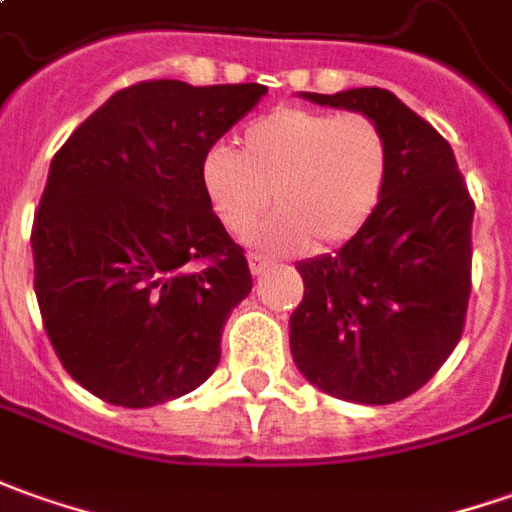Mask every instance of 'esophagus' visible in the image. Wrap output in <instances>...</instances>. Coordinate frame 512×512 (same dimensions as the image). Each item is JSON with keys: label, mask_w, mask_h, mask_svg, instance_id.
<instances>
[{"label": "esophagus", "mask_w": 512, "mask_h": 512, "mask_svg": "<svg viewBox=\"0 0 512 512\" xmlns=\"http://www.w3.org/2000/svg\"><path fill=\"white\" fill-rule=\"evenodd\" d=\"M271 260L269 257L263 255H249V269H252V274H263V271L269 269Z\"/></svg>", "instance_id": "obj_1"}]
</instances>
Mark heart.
<instances>
[{"label": "heart", "instance_id": "obj_1", "mask_svg": "<svg viewBox=\"0 0 512 512\" xmlns=\"http://www.w3.org/2000/svg\"><path fill=\"white\" fill-rule=\"evenodd\" d=\"M389 145L367 114L277 109L243 128L241 151L224 142L201 156V190L229 232L268 206L278 212L243 241L269 252L350 241L384 196Z\"/></svg>", "mask_w": 512, "mask_h": 512}]
</instances>
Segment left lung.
Masks as SVG:
<instances>
[{
  "label": "left lung",
  "instance_id": "obj_1",
  "mask_svg": "<svg viewBox=\"0 0 512 512\" xmlns=\"http://www.w3.org/2000/svg\"><path fill=\"white\" fill-rule=\"evenodd\" d=\"M300 97L375 120L387 137L389 170L373 218L333 255L297 263L305 294L288 319L291 356L333 398L403 401L460 342L474 201L451 145L387 89Z\"/></svg>",
  "mask_w": 512,
  "mask_h": 512
}]
</instances>
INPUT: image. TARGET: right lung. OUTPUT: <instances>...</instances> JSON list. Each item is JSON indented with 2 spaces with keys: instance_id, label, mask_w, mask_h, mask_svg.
<instances>
[{
  "instance_id": "1",
  "label": "right lung",
  "mask_w": 512,
  "mask_h": 512,
  "mask_svg": "<svg viewBox=\"0 0 512 512\" xmlns=\"http://www.w3.org/2000/svg\"><path fill=\"white\" fill-rule=\"evenodd\" d=\"M266 92L134 83L52 156L30 235L38 308L64 370L100 401L168 403L218 367L252 274L198 168Z\"/></svg>"
}]
</instances>
